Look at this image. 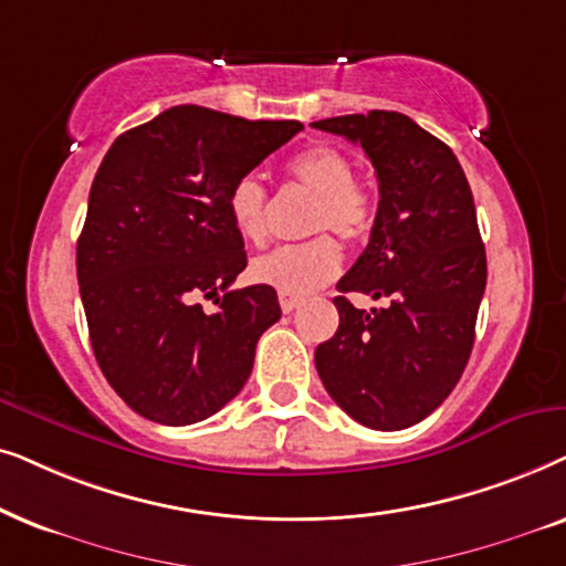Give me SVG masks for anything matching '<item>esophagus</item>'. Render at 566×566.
I'll return each mask as SVG.
<instances>
[{
	"label": "esophagus",
	"instance_id": "34e87169",
	"mask_svg": "<svg viewBox=\"0 0 566 566\" xmlns=\"http://www.w3.org/2000/svg\"><path fill=\"white\" fill-rule=\"evenodd\" d=\"M279 305H282L284 313H292L300 307V297H290V295H279Z\"/></svg>",
	"mask_w": 566,
	"mask_h": 566
}]
</instances>
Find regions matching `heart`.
I'll return each mask as SVG.
<instances>
[{
	"label": "heart",
	"instance_id": "heart-1",
	"mask_svg": "<svg viewBox=\"0 0 566 566\" xmlns=\"http://www.w3.org/2000/svg\"><path fill=\"white\" fill-rule=\"evenodd\" d=\"M290 178L315 196L311 209V232H334L342 240H361L375 224V193L365 180L352 176V163L336 147H311L287 163ZM269 191L259 178L240 176L228 191V214L232 228L248 243H261L266 235ZM342 269V251L334 240L321 235L300 245H282L253 259V282L266 284L279 295L303 297L328 284Z\"/></svg>",
	"mask_w": 566,
	"mask_h": 566
}]
</instances>
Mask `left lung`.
Here are the masks:
<instances>
[{"label":"left lung","mask_w":566,"mask_h":566,"mask_svg":"<svg viewBox=\"0 0 566 566\" xmlns=\"http://www.w3.org/2000/svg\"><path fill=\"white\" fill-rule=\"evenodd\" d=\"M354 142L380 186L370 243L338 292L386 298L359 312L334 297L338 328L315 349L328 396L370 429L429 417L469 365L486 287V251L465 172L446 142L396 111L315 120Z\"/></svg>","instance_id":"left-lung-1"}]
</instances>
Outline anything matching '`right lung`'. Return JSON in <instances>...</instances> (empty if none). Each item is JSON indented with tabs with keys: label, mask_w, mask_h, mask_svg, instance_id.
Wrapping results in <instances>:
<instances>
[{
	"label": "right lung",
	"mask_w": 566,
	"mask_h": 566,
	"mask_svg": "<svg viewBox=\"0 0 566 566\" xmlns=\"http://www.w3.org/2000/svg\"><path fill=\"white\" fill-rule=\"evenodd\" d=\"M300 129L176 105L103 157L77 282L97 365L145 419L186 427L220 411L245 386L261 334L282 318L266 284L230 287L248 259L228 191ZM199 296L218 311L207 314Z\"/></svg>",
	"instance_id": "obj_1"
}]
</instances>
